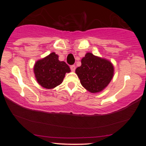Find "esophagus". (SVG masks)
<instances>
[{"label":"esophagus","mask_w":146,"mask_h":146,"mask_svg":"<svg viewBox=\"0 0 146 146\" xmlns=\"http://www.w3.org/2000/svg\"><path fill=\"white\" fill-rule=\"evenodd\" d=\"M70 68H71L72 71H75V65H71V66H70Z\"/></svg>","instance_id":"34e87169"}]
</instances>
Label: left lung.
<instances>
[{"mask_svg": "<svg viewBox=\"0 0 146 146\" xmlns=\"http://www.w3.org/2000/svg\"><path fill=\"white\" fill-rule=\"evenodd\" d=\"M82 65L75 70L84 88L92 93L101 92L110 82L114 66L109 60L87 53L81 60Z\"/></svg>", "mask_w": 146, "mask_h": 146, "instance_id": "8db88e82", "label": "left lung"}]
</instances>
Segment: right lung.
Here are the masks:
<instances>
[{
	"label": "right lung",
	"mask_w": 146,
	"mask_h": 146,
	"mask_svg": "<svg viewBox=\"0 0 146 146\" xmlns=\"http://www.w3.org/2000/svg\"><path fill=\"white\" fill-rule=\"evenodd\" d=\"M33 71L38 83L45 88L51 89L62 82L65 74L69 73L71 69L66 62L60 61L58 55L53 52L38 60Z\"/></svg>",
	"instance_id": "obj_1"
}]
</instances>
